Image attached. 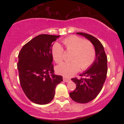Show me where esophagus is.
Masks as SVG:
<instances>
[{
  "label": "esophagus",
  "mask_w": 124,
  "mask_h": 124,
  "mask_svg": "<svg viewBox=\"0 0 124 124\" xmlns=\"http://www.w3.org/2000/svg\"><path fill=\"white\" fill-rule=\"evenodd\" d=\"M63 80L65 82H69V81L70 80V79H68V78H65V77H63Z\"/></svg>",
  "instance_id": "obj_1"
}]
</instances>
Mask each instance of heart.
<instances>
[{
    "instance_id": "1",
    "label": "heart",
    "mask_w": 124,
    "mask_h": 124,
    "mask_svg": "<svg viewBox=\"0 0 124 124\" xmlns=\"http://www.w3.org/2000/svg\"><path fill=\"white\" fill-rule=\"evenodd\" d=\"M66 51L72 52L70 62H63L56 67L58 74L69 77L76 73L79 68L86 70L89 68L96 59V52L94 45L91 41L72 35L62 41ZM53 59L56 63H60L63 59L64 49L59 44L55 43L51 49Z\"/></svg>"
}]
</instances>
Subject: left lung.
Masks as SVG:
<instances>
[{
  "mask_svg": "<svg viewBox=\"0 0 124 124\" xmlns=\"http://www.w3.org/2000/svg\"><path fill=\"white\" fill-rule=\"evenodd\" d=\"M93 44L96 49V59L87 70L81 74L80 79L71 80L76 85V89L69 93L70 98L79 103H87L94 99L103 88L107 73V57L100 41L92 35L76 32Z\"/></svg>",
  "mask_w": 124,
  "mask_h": 124,
  "instance_id": "1",
  "label": "left lung"
}]
</instances>
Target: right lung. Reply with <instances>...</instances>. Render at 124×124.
Returning a JSON list of instances; mask_svg holds the SVG:
<instances>
[{
  "instance_id": "right-lung-1",
  "label": "right lung",
  "mask_w": 124,
  "mask_h": 124,
  "mask_svg": "<svg viewBox=\"0 0 124 124\" xmlns=\"http://www.w3.org/2000/svg\"><path fill=\"white\" fill-rule=\"evenodd\" d=\"M60 35L41 34L25 44L18 54L17 69L20 85L31 101L46 104L55 96L56 86L63 81L54 74L51 49Z\"/></svg>"
}]
</instances>
